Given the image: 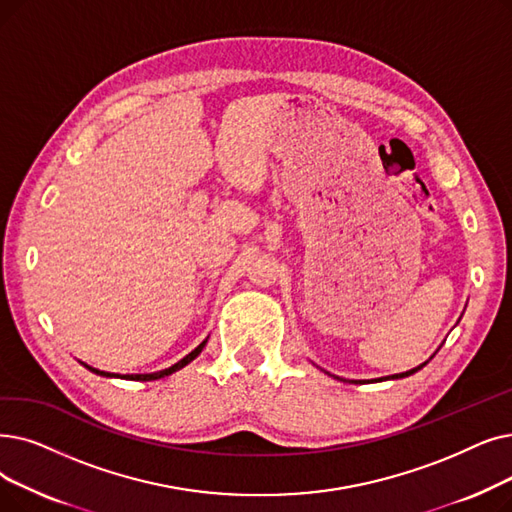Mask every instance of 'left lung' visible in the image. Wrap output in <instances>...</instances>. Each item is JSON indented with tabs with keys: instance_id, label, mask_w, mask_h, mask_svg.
Instances as JSON below:
<instances>
[{
	"instance_id": "obj_1",
	"label": "left lung",
	"mask_w": 512,
	"mask_h": 512,
	"mask_svg": "<svg viewBox=\"0 0 512 512\" xmlns=\"http://www.w3.org/2000/svg\"><path fill=\"white\" fill-rule=\"evenodd\" d=\"M427 364V362H425ZM425 364H420L418 368H414V370H410V372H402V374H393V379H404V376H410V374H414V372H418L422 366H425Z\"/></svg>"
}]
</instances>
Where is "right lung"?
<instances>
[{
    "label": "right lung",
    "instance_id": "add662e5",
    "mask_svg": "<svg viewBox=\"0 0 512 512\" xmlns=\"http://www.w3.org/2000/svg\"><path fill=\"white\" fill-rule=\"evenodd\" d=\"M205 343H207V341H203L194 351H190L184 360L173 364L171 368H165V370H161V372H152V374H123L121 379H129V381H157V379H163V376H169V374H173L175 370H180V368H184L186 364H190V362L196 358V355L203 351ZM85 368H90L92 372H96V374H100V376H115V374H110V372H100V370H96V368H92V366H85ZM117 376H119V374H117Z\"/></svg>",
    "mask_w": 512,
    "mask_h": 512
}]
</instances>
